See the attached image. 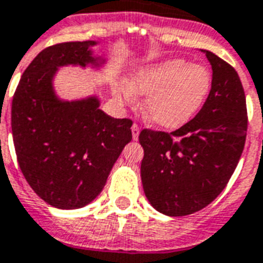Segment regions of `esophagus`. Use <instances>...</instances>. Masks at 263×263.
Returning a JSON list of instances; mask_svg holds the SVG:
<instances>
[{"label": "esophagus", "mask_w": 263, "mask_h": 263, "mask_svg": "<svg viewBox=\"0 0 263 263\" xmlns=\"http://www.w3.org/2000/svg\"><path fill=\"white\" fill-rule=\"evenodd\" d=\"M131 131H132V139L134 140H138L139 138V132H140V128L138 124H134L131 127Z\"/></svg>", "instance_id": "34e87169"}]
</instances>
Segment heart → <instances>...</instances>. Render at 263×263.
<instances>
[{
    "label": "heart",
    "mask_w": 263,
    "mask_h": 263,
    "mask_svg": "<svg viewBox=\"0 0 263 263\" xmlns=\"http://www.w3.org/2000/svg\"><path fill=\"white\" fill-rule=\"evenodd\" d=\"M211 74L201 65L185 59H168L138 70L129 85L118 88V95L132 102L146 95L143 113L149 123L160 128H178L193 117L207 98Z\"/></svg>",
    "instance_id": "1"
}]
</instances>
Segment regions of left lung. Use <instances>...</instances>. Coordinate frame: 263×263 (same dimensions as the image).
<instances>
[{
    "instance_id": "obj_1",
    "label": "left lung",
    "mask_w": 263,
    "mask_h": 263,
    "mask_svg": "<svg viewBox=\"0 0 263 263\" xmlns=\"http://www.w3.org/2000/svg\"><path fill=\"white\" fill-rule=\"evenodd\" d=\"M203 51V49H201ZM211 91L193 120L168 134L142 129V185L158 212L185 216L207 207L225 189L247 136L246 93L237 71L210 51Z\"/></svg>"
}]
</instances>
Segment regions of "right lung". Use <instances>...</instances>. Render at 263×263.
I'll list each match as a JSON object with an SVG mask.
<instances>
[{
  "label": "right lung",
  "instance_id": "add662e5",
  "mask_svg": "<svg viewBox=\"0 0 263 263\" xmlns=\"http://www.w3.org/2000/svg\"><path fill=\"white\" fill-rule=\"evenodd\" d=\"M95 41L45 48L25 70L12 100V135L19 167L30 187L52 207L76 210L98 197L124 146L129 118H113L99 99L65 102L53 91L58 67L99 66Z\"/></svg>",
  "mask_w": 263,
  "mask_h": 263
}]
</instances>
